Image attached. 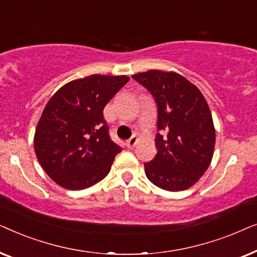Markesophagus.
Returning <instances> with one entry per match:
<instances>
[{
	"instance_id": "esophagus-1",
	"label": "esophagus",
	"mask_w": 257,
	"mask_h": 257,
	"mask_svg": "<svg viewBox=\"0 0 257 257\" xmlns=\"http://www.w3.org/2000/svg\"><path fill=\"white\" fill-rule=\"evenodd\" d=\"M138 143V138H137L136 136H132L131 138H130L127 142H126V146H127V149H130V150H132L133 147L136 146V144Z\"/></svg>"
}]
</instances>
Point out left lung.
Here are the masks:
<instances>
[{
	"instance_id": "left-lung-1",
	"label": "left lung",
	"mask_w": 257,
	"mask_h": 257,
	"mask_svg": "<svg viewBox=\"0 0 257 257\" xmlns=\"http://www.w3.org/2000/svg\"><path fill=\"white\" fill-rule=\"evenodd\" d=\"M132 78L152 93L158 106V152L145 164L146 177L165 191L188 189L209 167L215 146V128L205 97L173 71L150 70Z\"/></svg>"
}]
</instances>
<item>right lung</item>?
Wrapping results in <instances>:
<instances>
[{
  "label": "right lung",
  "mask_w": 257,
  "mask_h": 257,
  "mask_svg": "<svg viewBox=\"0 0 257 257\" xmlns=\"http://www.w3.org/2000/svg\"><path fill=\"white\" fill-rule=\"evenodd\" d=\"M127 76L91 75L66 83L45 105L34 137L45 173L63 188H89L106 177L121 149L108 136L103 110Z\"/></svg>",
  "instance_id": "add662e5"
}]
</instances>
